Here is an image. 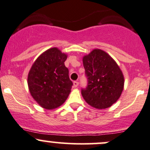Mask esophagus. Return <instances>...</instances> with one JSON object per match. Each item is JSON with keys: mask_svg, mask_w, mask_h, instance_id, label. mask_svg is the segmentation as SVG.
I'll return each mask as SVG.
<instances>
[{"mask_svg": "<svg viewBox=\"0 0 150 150\" xmlns=\"http://www.w3.org/2000/svg\"><path fill=\"white\" fill-rule=\"evenodd\" d=\"M78 81H74L73 82V86L74 88H77L78 86Z\"/></svg>", "mask_w": 150, "mask_h": 150, "instance_id": "34e87169", "label": "esophagus"}]
</instances>
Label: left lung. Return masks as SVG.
<instances>
[{
    "label": "left lung",
    "instance_id": "8db88e82",
    "mask_svg": "<svg viewBox=\"0 0 150 150\" xmlns=\"http://www.w3.org/2000/svg\"><path fill=\"white\" fill-rule=\"evenodd\" d=\"M83 66L88 79L82 89L84 100L98 109L110 108L120 97L124 88V76L116 62L105 51L95 49L83 57Z\"/></svg>",
    "mask_w": 150,
    "mask_h": 150
}]
</instances>
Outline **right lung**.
I'll use <instances>...</instances> for the list:
<instances>
[{
  "label": "right lung",
  "instance_id": "add662e5",
  "mask_svg": "<svg viewBox=\"0 0 150 150\" xmlns=\"http://www.w3.org/2000/svg\"><path fill=\"white\" fill-rule=\"evenodd\" d=\"M67 55L57 47L45 51L30 70L28 85L33 99L42 108L52 110L67 100L72 86L65 62Z\"/></svg>",
  "mask_w": 150,
  "mask_h": 150
}]
</instances>
